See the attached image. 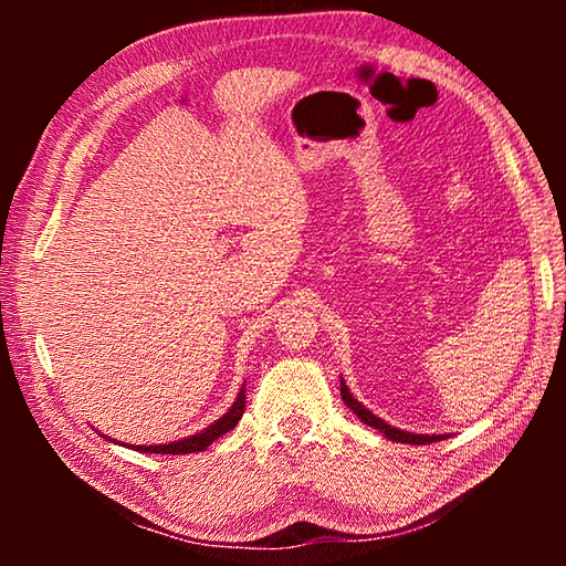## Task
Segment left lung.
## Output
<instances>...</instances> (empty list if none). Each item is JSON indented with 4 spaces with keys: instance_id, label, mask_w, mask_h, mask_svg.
<instances>
[{
    "instance_id": "obj_1",
    "label": "left lung",
    "mask_w": 566,
    "mask_h": 566,
    "mask_svg": "<svg viewBox=\"0 0 566 566\" xmlns=\"http://www.w3.org/2000/svg\"><path fill=\"white\" fill-rule=\"evenodd\" d=\"M340 394H343V401L347 403V408H350L353 413H357V418L363 420V423H367V426H371L375 430H379V432H384V436H387L389 440H394V442H411V444H428V442H438L440 438H444V436H416V432H406V430H399V428H391L389 423H384L381 418H377L375 413L371 411H367V408L359 403L357 399H353V394H350V389L345 387V379H340Z\"/></svg>"
}]
</instances>
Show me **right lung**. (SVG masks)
Returning a JSON list of instances; mask_svg holds the SVG:
<instances>
[{
  "instance_id": "add662e5",
  "label": "right lung",
  "mask_w": 566,
  "mask_h": 566,
  "mask_svg": "<svg viewBox=\"0 0 566 566\" xmlns=\"http://www.w3.org/2000/svg\"><path fill=\"white\" fill-rule=\"evenodd\" d=\"M245 411V389H240L238 399L233 401V406L228 408V413H223L213 426H209L207 430L197 432V436H189L185 440L177 442H167V444H134V450L138 452H155V454H189V452H201L207 450L213 440H219L221 436H226L228 430H233L240 418H243Z\"/></svg>"
}]
</instances>
